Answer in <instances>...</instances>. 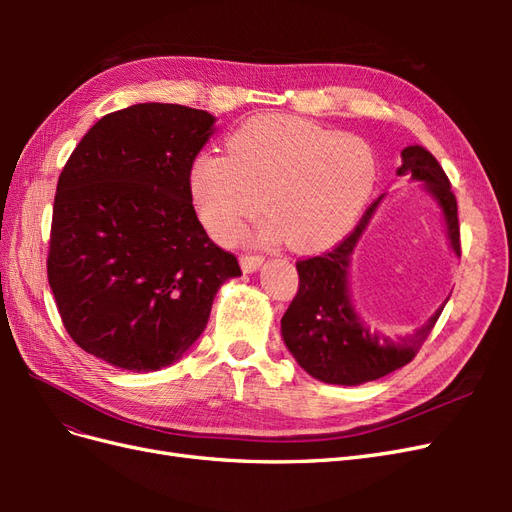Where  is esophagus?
I'll return each mask as SVG.
<instances>
[{
	"label": "esophagus",
	"instance_id": "esophagus-1",
	"mask_svg": "<svg viewBox=\"0 0 512 512\" xmlns=\"http://www.w3.org/2000/svg\"><path fill=\"white\" fill-rule=\"evenodd\" d=\"M262 262H265L262 256H241V269L245 273H254L262 267Z\"/></svg>",
	"mask_w": 512,
	"mask_h": 512
}]
</instances>
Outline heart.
<instances>
[{
    "label": "heart",
    "mask_w": 512,
    "mask_h": 512,
    "mask_svg": "<svg viewBox=\"0 0 512 512\" xmlns=\"http://www.w3.org/2000/svg\"><path fill=\"white\" fill-rule=\"evenodd\" d=\"M224 153L192 160L188 190L196 218L220 241H235L260 207L267 237L292 250H320L344 237L365 207L376 160L359 136L294 117L243 123Z\"/></svg>",
    "instance_id": "1"
}]
</instances>
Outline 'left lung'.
<instances>
[{"label": "left lung", "instance_id": "1", "mask_svg": "<svg viewBox=\"0 0 512 512\" xmlns=\"http://www.w3.org/2000/svg\"><path fill=\"white\" fill-rule=\"evenodd\" d=\"M397 175L421 183V190L436 203L448 247L459 258L457 200L438 160L425 147L410 145L401 151ZM384 198L386 194L365 211L359 226L335 250L297 262L299 292L282 318V339L294 361L320 382L359 386L408 365L421 350L448 301L444 299L425 324L404 337L371 331L356 312L348 269L356 245Z\"/></svg>", "mask_w": 512, "mask_h": 512}]
</instances>
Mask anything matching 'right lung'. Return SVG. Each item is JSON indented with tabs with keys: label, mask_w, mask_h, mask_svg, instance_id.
I'll return each instance as SVG.
<instances>
[{
	"label": "right lung",
	"mask_w": 512,
	"mask_h": 512,
	"mask_svg": "<svg viewBox=\"0 0 512 512\" xmlns=\"http://www.w3.org/2000/svg\"><path fill=\"white\" fill-rule=\"evenodd\" d=\"M213 123L190 106L132 104L104 115L61 170L49 284L68 335L108 365L141 374L179 361L241 275L188 190Z\"/></svg>",
	"instance_id": "1"
}]
</instances>
